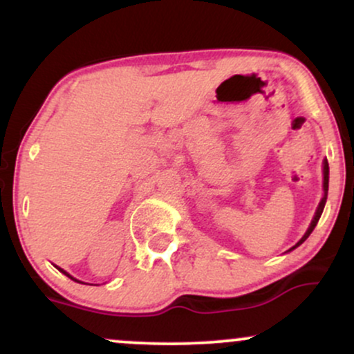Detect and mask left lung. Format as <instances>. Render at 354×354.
<instances>
[{"mask_svg": "<svg viewBox=\"0 0 354 354\" xmlns=\"http://www.w3.org/2000/svg\"><path fill=\"white\" fill-rule=\"evenodd\" d=\"M328 181H330V166H328V161L324 160V161H323V191H324V194H323V198H321V201H319V205H318V209H316L315 218H313L310 228H308L306 233H304V236H303L301 239H299V241L296 243V245H295L293 248H291V250H295V248H298L299 245H301L304 239L310 236L311 231L315 230V226L318 225V221H319V218H321V213H323L324 205H326V198H328ZM291 250H290V251H291Z\"/></svg>", "mask_w": 354, "mask_h": 354, "instance_id": "obj_1", "label": "left lung"}]
</instances>
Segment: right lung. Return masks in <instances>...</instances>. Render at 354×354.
I'll return each instance as SVG.
<instances>
[{"label":"right lung","mask_w":354,"mask_h":354,"mask_svg":"<svg viewBox=\"0 0 354 354\" xmlns=\"http://www.w3.org/2000/svg\"><path fill=\"white\" fill-rule=\"evenodd\" d=\"M56 268H58V266H56ZM58 270H59V271H61V273H63V274H66V276H68V278L75 279V278H73V276H71V274H68V273H66V271H64V270H61V268H58ZM75 281H78V279H75ZM78 283H81V281H78Z\"/></svg>","instance_id":"1"}]
</instances>
